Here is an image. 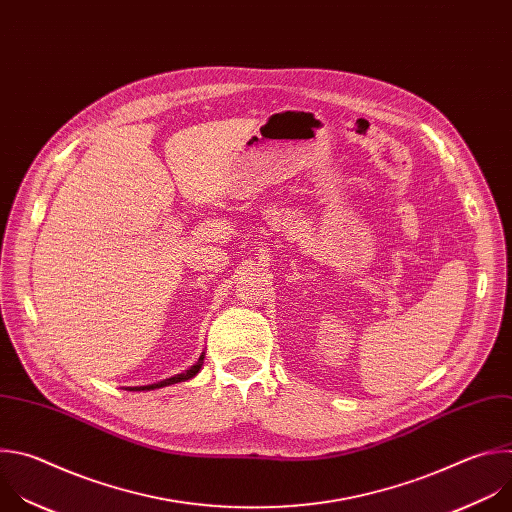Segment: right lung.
<instances>
[{
	"label": "right lung",
	"instance_id": "obj_1",
	"mask_svg": "<svg viewBox=\"0 0 512 512\" xmlns=\"http://www.w3.org/2000/svg\"><path fill=\"white\" fill-rule=\"evenodd\" d=\"M203 365V355L199 357V361L195 365H191L185 373H179V375H173L169 379H163V381H157V383H151V385H141V387H129V391H151V389H159V387H167V385H173V383H181V381H187L191 377H195L199 373Z\"/></svg>",
	"mask_w": 512,
	"mask_h": 512
}]
</instances>
